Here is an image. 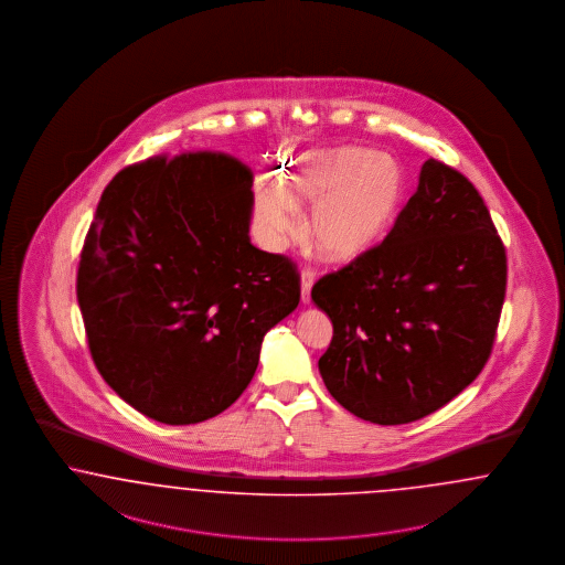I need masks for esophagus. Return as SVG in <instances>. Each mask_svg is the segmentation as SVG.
<instances>
[{"mask_svg": "<svg viewBox=\"0 0 565 565\" xmlns=\"http://www.w3.org/2000/svg\"><path fill=\"white\" fill-rule=\"evenodd\" d=\"M313 281H316V271L313 269H305L302 275H300V300H302V305L311 302Z\"/></svg>", "mask_w": 565, "mask_h": 565, "instance_id": "1", "label": "esophagus"}]
</instances>
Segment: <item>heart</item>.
<instances>
[{"mask_svg":"<svg viewBox=\"0 0 565 565\" xmlns=\"http://www.w3.org/2000/svg\"><path fill=\"white\" fill-rule=\"evenodd\" d=\"M404 182L397 163L363 147L302 156L284 181L254 184L256 218L273 246L300 235L302 207H313L309 242L317 256L349 265L376 248L399 214Z\"/></svg>","mask_w":565,"mask_h":565,"instance_id":"heart-1","label":"heart"}]
</instances>
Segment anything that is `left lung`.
Wrapping results in <instances>:
<instances>
[{"mask_svg":"<svg viewBox=\"0 0 565 565\" xmlns=\"http://www.w3.org/2000/svg\"><path fill=\"white\" fill-rule=\"evenodd\" d=\"M504 290L507 254L481 195L427 159L383 244L313 286L334 328L319 374L358 418L414 423L479 376Z\"/></svg>","mask_w":565,"mask_h":565,"instance_id":"obj_1","label":"left lung"}]
</instances>
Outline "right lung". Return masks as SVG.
Listing matches in <instances>:
<instances>
[{
	"label": "right lung",
	"mask_w": 565,
	"mask_h": 565,
	"mask_svg": "<svg viewBox=\"0 0 565 565\" xmlns=\"http://www.w3.org/2000/svg\"><path fill=\"white\" fill-rule=\"evenodd\" d=\"M252 205L249 168L207 151L145 159L103 191L77 302L105 383L158 423L225 412L298 307L292 260L249 244Z\"/></svg>",
	"instance_id": "1"
}]
</instances>
